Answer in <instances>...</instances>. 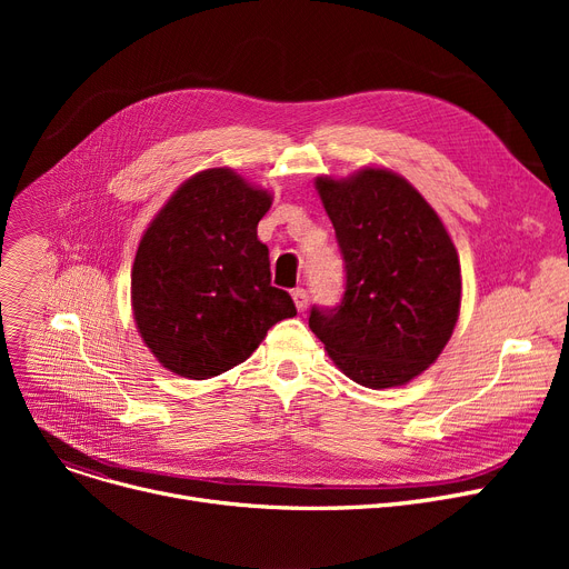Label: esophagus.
Masks as SVG:
<instances>
[{
	"instance_id": "esophagus-1",
	"label": "esophagus",
	"mask_w": 569,
	"mask_h": 569,
	"mask_svg": "<svg viewBox=\"0 0 569 569\" xmlns=\"http://www.w3.org/2000/svg\"><path fill=\"white\" fill-rule=\"evenodd\" d=\"M292 300H295L297 311H305L309 307V292L305 288H295L292 290Z\"/></svg>"
}]
</instances>
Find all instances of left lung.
Instances as JSON below:
<instances>
[{
  "mask_svg": "<svg viewBox=\"0 0 569 569\" xmlns=\"http://www.w3.org/2000/svg\"><path fill=\"white\" fill-rule=\"evenodd\" d=\"M346 260L339 307H313L311 332L355 382L385 390L427 371L461 309V264L450 232L408 179L362 168L316 177Z\"/></svg>",
  "mask_w": 569,
  "mask_h": 569,
  "instance_id": "left-lung-1",
  "label": "left lung"
}]
</instances>
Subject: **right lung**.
<instances>
[{"mask_svg":"<svg viewBox=\"0 0 569 569\" xmlns=\"http://www.w3.org/2000/svg\"><path fill=\"white\" fill-rule=\"evenodd\" d=\"M272 193L230 168L179 187L147 226L131 269L136 327L172 373L204 380L247 357L283 318L290 295L272 286L258 221Z\"/></svg>","mask_w":569,"mask_h":569,"instance_id":"add662e5","label":"right lung"}]
</instances>
